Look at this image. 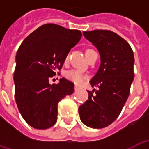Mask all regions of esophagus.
<instances>
[{
	"label": "esophagus",
	"mask_w": 149,
	"mask_h": 149,
	"mask_svg": "<svg viewBox=\"0 0 149 149\" xmlns=\"http://www.w3.org/2000/svg\"><path fill=\"white\" fill-rule=\"evenodd\" d=\"M74 88H75V90L77 91V90H78V89H79V88H80L78 87V86H77V85H75Z\"/></svg>",
	"instance_id": "obj_1"
}]
</instances>
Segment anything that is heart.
I'll return each mask as SVG.
<instances>
[{"instance_id": "obj_1", "label": "heart", "mask_w": 149, "mask_h": 149, "mask_svg": "<svg viewBox=\"0 0 149 149\" xmlns=\"http://www.w3.org/2000/svg\"><path fill=\"white\" fill-rule=\"evenodd\" d=\"M90 50H92V49H87L85 52H88ZM66 59H68V57ZM65 77L67 78L68 81H72V82H73L77 84H81L84 80V76L83 75V73L80 71H78V70H75V69L66 72H65Z\"/></svg>"}]
</instances>
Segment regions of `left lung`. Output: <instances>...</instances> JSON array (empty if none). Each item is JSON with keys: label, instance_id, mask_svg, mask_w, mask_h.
<instances>
[{"label": "left lung", "instance_id": "left-lung-1", "mask_svg": "<svg viewBox=\"0 0 149 149\" xmlns=\"http://www.w3.org/2000/svg\"><path fill=\"white\" fill-rule=\"evenodd\" d=\"M83 35L99 51L100 65L90 81L98 89L95 94L88 90V98L79 107V114L86 126L102 128L118 117L128 99L134 79V55L129 44L113 32L93 30Z\"/></svg>", "mask_w": 149, "mask_h": 149}]
</instances>
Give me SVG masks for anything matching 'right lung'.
Instances as JSON below:
<instances>
[{"label": "right lung", "mask_w": 149, "mask_h": 149, "mask_svg": "<svg viewBox=\"0 0 149 149\" xmlns=\"http://www.w3.org/2000/svg\"><path fill=\"white\" fill-rule=\"evenodd\" d=\"M81 37L80 30L46 24L19 47L13 77L15 100L22 117L33 128L46 129L55 125L58 102L74 92V84L65 78L56 84H49V78L61 68Z\"/></svg>", "instance_id": "right-lung-1"}]
</instances>
